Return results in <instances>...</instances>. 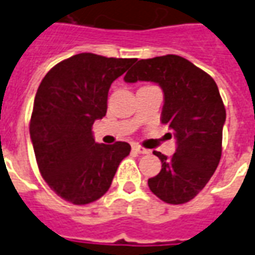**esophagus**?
<instances>
[{
  "instance_id": "obj_1",
  "label": "esophagus",
  "mask_w": 255,
  "mask_h": 255,
  "mask_svg": "<svg viewBox=\"0 0 255 255\" xmlns=\"http://www.w3.org/2000/svg\"><path fill=\"white\" fill-rule=\"evenodd\" d=\"M132 150H133V151H136V153H139V154H149V153H150L149 150L143 149V147H140L139 144H133Z\"/></svg>"
}]
</instances>
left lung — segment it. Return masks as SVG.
Here are the masks:
<instances>
[{"instance_id": "1", "label": "left lung", "mask_w": 255, "mask_h": 255, "mask_svg": "<svg viewBox=\"0 0 255 255\" xmlns=\"http://www.w3.org/2000/svg\"><path fill=\"white\" fill-rule=\"evenodd\" d=\"M124 80L160 86L164 93L161 123L176 139V151L169 158L154 151L162 166L149 179V188L166 203L191 201L210 180L221 158L225 108L217 84L205 71L175 54L139 60Z\"/></svg>"}]
</instances>
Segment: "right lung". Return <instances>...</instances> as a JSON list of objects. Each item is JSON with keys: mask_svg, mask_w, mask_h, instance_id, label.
<instances>
[{"mask_svg": "<svg viewBox=\"0 0 255 255\" xmlns=\"http://www.w3.org/2000/svg\"><path fill=\"white\" fill-rule=\"evenodd\" d=\"M135 61L80 53L53 67L38 87L30 123L38 168L73 205L100 199L131 151L127 142L97 143L91 127L106 115L111 84Z\"/></svg>", "mask_w": 255, "mask_h": 255, "instance_id": "1", "label": "right lung"}]
</instances>
